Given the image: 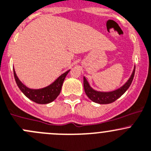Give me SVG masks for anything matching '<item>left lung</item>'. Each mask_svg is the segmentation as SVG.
Masks as SVG:
<instances>
[{
    "mask_svg": "<svg viewBox=\"0 0 151 151\" xmlns=\"http://www.w3.org/2000/svg\"><path fill=\"white\" fill-rule=\"evenodd\" d=\"M134 73H135V67H134L131 77L127 81L126 83L120 88L116 89V90L111 91V92H100V91L95 90L91 87L86 78L83 77V88H84L85 93L91 101L97 103V104H108L114 102L116 100L121 97L129 88L130 85L131 84V82L134 79Z\"/></svg>",
    "mask_w": 151,
    "mask_h": 151,
    "instance_id": "1",
    "label": "left lung"
}]
</instances>
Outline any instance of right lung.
Segmentation results:
<instances>
[{"label": "right lung", "instance_id": "obj_1", "mask_svg": "<svg viewBox=\"0 0 151 151\" xmlns=\"http://www.w3.org/2000/svg\"><path fill=\"white\" fill-rule=\"evenodd\" d=\"M13 70H14V76L17 85L18 86L19 89L21 90V92L24 94L27 98H29L30 100H31L34 102L37 103V104H47L54 101L59 96L65 77H66V76L68 75V73L70 72V70L62 74L51 84L48 85L46 87L37 89H30V88L27 87L18 78L14 69H13Z\"/></svg>", "mask_w": 151, "mask_h": 151}]
</instances>
